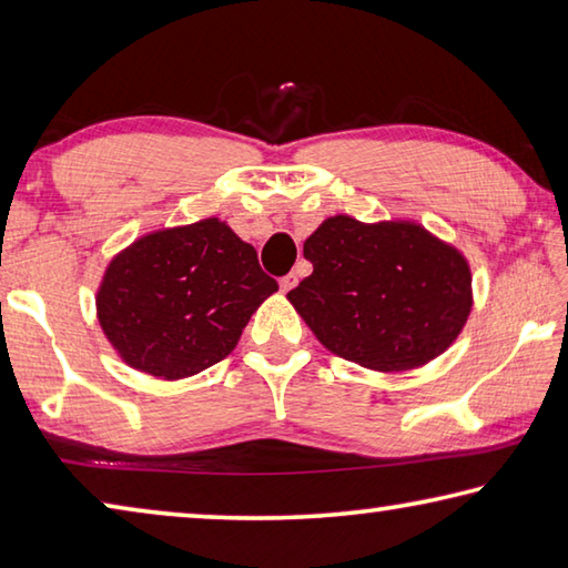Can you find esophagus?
I'll list each match as a JSON object with an SVG mask.
<instances>
[{
  "instance_id": "esophagus-1",
  "label": "esophagus",
  "mask_w": 568,
  "mask_h": 568,
  "mask_svg": "<svg viewBox=\"0 0 568 568\" xmlns=\"http://www.w3.org/2000/svg\"><path fill=\"white\" fill-rule=\"evenodd\" d=\"M296 284H300V274H290V276H284V278H282V292H284V294H286V292H292Z\"/></svg>"
}]
</instances>
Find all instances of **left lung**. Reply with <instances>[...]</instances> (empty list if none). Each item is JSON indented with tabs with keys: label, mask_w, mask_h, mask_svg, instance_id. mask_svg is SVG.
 <instances>
[{
	"label": "left lung",
	"mask_w": 568,
	"mask_h": 568,
	"mask_svg": "<svg viewBox=\"0 0 568 568\" xmlns=\"http://www.w3.org/2000/svg\"><path fill=\"white\" fill-rule=\"evenodd\" d=\"M314 272L286 294L326 349L372 372H409L456 342L474 306L471 266L412 219H324L304 242Z\"/></svg>",
	"instance_id": "left-lung-1"
}]
</instances>
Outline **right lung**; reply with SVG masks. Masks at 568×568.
I'll return each mask as SVG.
<instances>
[{
	"mask_svg": "<svg viewBox=\"0 0 568 568\" xmlns=\"http://www.w3.org/2000/svg\"><path fill=\"white\" fill-rule=\"evenodd\" d=\"M278 290L256 248L219 216L134 239L106 264L97 320L119 359L179 382L226 359Z\"/></svg>",
	"mask_w": 568,
	"mask_h": 568,
	"instance_id": "1",
	"label": "right lung"
}]
</instances>
